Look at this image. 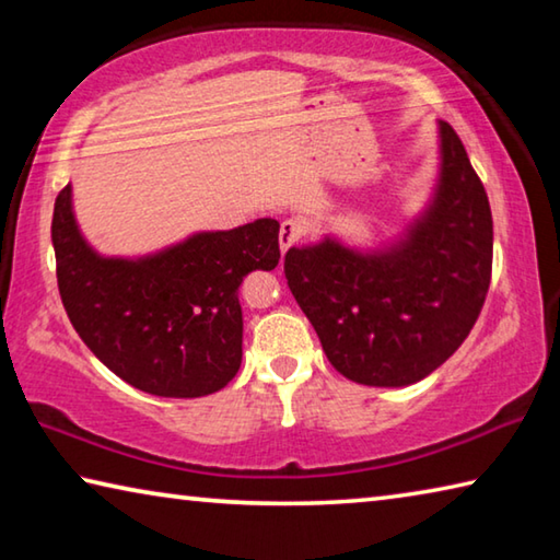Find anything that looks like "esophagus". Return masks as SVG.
<instances>
[{
	"instance_id": "34e87169",
	"label": "esophagus",
	"mask_w": 560,
	"mask_h": 560,
	"mask_svg": "<svg viewBox=\"0 0 560 560\" xmlns=\"http://www.w3.org/2000/svg\"><path fill=\"white\" fill-rule=\"evenodd\" d=\"M303 234H306V224L301 220H287L281 224V232H279V246L281 252H289L293 244H299L303 240Z\"/></svg>"
}]
</instances>
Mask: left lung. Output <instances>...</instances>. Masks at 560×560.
I'll return each mask as SVG.
<instances>
[{
	"mask_svg": "<svg viewBox=\"0 0 560 560\" xmlns=\"http://www.w3.org/2000/svg\"><path fill=\"white\" fill-rule=\"evenodd\" d=\"M442 177L428 214L383 254L334 240L287 252L293 299L348 381L400 387L440 368L477 324L491 281L489 197L450 122H440Z\"/></svg>",
	"mask_w": 560,
	"mask_h": 560,
	"instance_id": "8db88e82",
	"label": "left lung"
}]
</instances>
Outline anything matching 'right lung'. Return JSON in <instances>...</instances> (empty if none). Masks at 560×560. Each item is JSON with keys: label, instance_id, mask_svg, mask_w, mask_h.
Masks as SVG:
<instances>
[{"label": "right lung", "instance_id": "add662e5", "mask_svg": "<svg viewBox=\"0 0 560 560\" xmlns=\"http://www.w3.org/2000/svg\"><path fill=\"white\" fill-rule=\"evenodd\" d=\"M51 242L66 314L93 355L138 390L202 397L242 365L240 283L279 264V222L202 232L145 259H103L75 226L71 187L54 202Z\"/></svg>", "mask_w": 560, "mask_h": 560}]
</instances>
